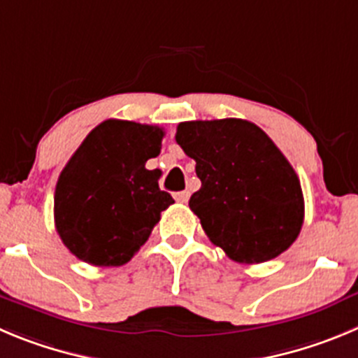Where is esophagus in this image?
Here are the masks:
<instances>
[{"label": "esophagus", "mask_w": 358, "mask_h": 358, "mask_svg": "<svg viewBox=\"0 0 358 358\" xmlns=\"http://www.w3.org/2000/svg\"><path fill=\"white\" fill-rule=\"evenodd\" d=\"M189 198H190L189 190H182V192H176V194H175V199L178 203H187V201H189Z\"/></svg>", "instance_id": "1"}]
</instances>
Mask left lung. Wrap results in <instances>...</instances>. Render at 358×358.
Instances as JSON below:
<instances>
[{
	"label": "left lung",
	"mask_w": 358,
	"mask_h": 358,
	"mask_svg": "<svg viewBox=\"0 0 358 358\" xmlns=\"http://www.w3.org/2000/svg\"><path fill=\"white\" fill-rule=\"evenodd\" d=\"M175 138L201 180L190 210L228 258L263 263L295 242L303 224L300 180L258 125L238 118L183 122Z\"/></svg>",
	"instance_id": "1"
}]
</instances>
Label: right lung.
Returning a JSON list of instances; mask_svg holds the SVG:
<instances>
[{
	"mask_svg": "<svg viewBox=\"0 0 358 358\" xmlns=\"http://www.w3.org/2000/svg\"><path fill=\"white\" fill-rule=\"evenodd\" d=\"M162 138L160 127L106 120L70 157L56 183L55 224L73 256L120 266L148 240L160 212L175 203L145 166Z\"/></svg>",
	"mask_w": 358,
	"mask_h": 358,
	"instance_id": "right-lung-1",
	"label": "right lung"
}]
</instances>
